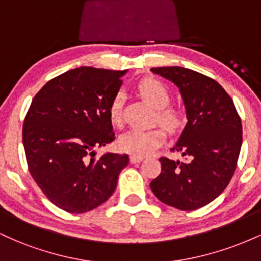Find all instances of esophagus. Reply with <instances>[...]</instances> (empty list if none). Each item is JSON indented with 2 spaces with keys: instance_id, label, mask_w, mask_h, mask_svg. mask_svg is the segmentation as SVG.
I'll return each instance as SVG.
<instances>
[{
  "instance_id": "1",
  "label": "esophagus",
  "mask_w": 261,
  "mask_h": 261,
  "mask_svg": "<svg viewBox=\"0 0 261 261\" xmlns=\"http://www.w3.org/2000/svg\"><path fill=\"white\" fill-rule=\"evenodd\" d=\"M142 160H143L142 155H135V154H131L130 155L131 163H139V162H141Z\"/></svg>"
}]
</instances>
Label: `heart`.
<instances>
[{
  "instance_id": "1",
  "label": "heart",
  "mask_w": 261,
  "mask_h": 261,
  "mask_svg": "<svg viewBox=\"0 0 261 261\" xmlns=\"http://www.w3.org/2000/svg\"><path fill=\"white\" fill-rule=\"evenodd\" d=\"M139 91L146 100L157 110V121L170 134L179 133L187 124V115L178 108L168 107L172 99L169 88L157 79H146L141 81ZM121 94H116L110 101L109 119L114 125L121 122ZM166 140V133L162 127L139 130L133 128L118 140V147L120 151L135 155H146L158 148Z\"/></svg>"
}]
</instances>
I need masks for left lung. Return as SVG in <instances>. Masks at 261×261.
<instances>
[{"label": "left lung", "instance_id": "obj_1", "mask_svg": "<svg viewBox=\"0 0 261 261\" xmlns=\"http://www.w3.org/2000/svg\"><path fill=\"white\" fill-rule=\"evenodd\" d=\"M151 71L179 87L188 124L172 148L184 160L161 157V174L149 187L166 205L193 211L214 201L234 174L243 141L242 119L228 93L211 77L178 66Z\"/></svg>", "mask_w": 261, "mask_h": 261}]
</instances>
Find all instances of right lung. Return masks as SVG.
<instances>
[{
	"mask_svg": "<svg viewBox=\"0 0 261 261\" xmlns=\"http://www.w3.org/2000/svg\"><path fill=\"white\" fill-rule=\"evenodd\" d=\"M125 71L79 67L50 80L35 94L23 124L28 169L43 194L70 214H85L113 195L127 154L95 157L115 140L110 101Z\"/></svg>",
	"mask_w": 261,
	"mask_h": 261,
	"instance_id": "obj_1",
	"label": "right lung"
}]
</instances>
